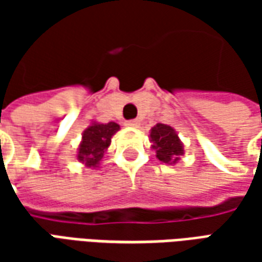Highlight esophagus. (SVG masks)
Masks as SVG:
<instances>
[{
	"instance_id": "esophagus-1",
	"label": "esophagus",
	"mask_w": 262,
	"mask_h": 262,
	"mask_svg": "<svg viewBox=\"0 0 262 262\" xmlns=\"http://www.w3.org/2000/svg\"><path fill=\"white\" fill-rule=\"evenodd\" d=\"M126 126H130V127H137V126L140 125V122L137 119H130V120H126Z\"/></svg>"
}]
</instances>
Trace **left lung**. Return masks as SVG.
<instances>
[{"label": "left lung", "instance_id": "1", "mask_svg": "<svg viewBox=\"0 0 262 262\" xmlns=\"http://www.w3.org/2000/svg\"><path fill=\"white\" fill-rule=\"evenodd\" d=\"M150 137L154 143L153 148L156 150L157 159L163 163H177L184 153L178 135L171 126L159 123L151 129Z\"/></svg>", "mask_w": 262, "mask_h": 262}]
</instances>
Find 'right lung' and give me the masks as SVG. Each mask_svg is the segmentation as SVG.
I'll use <instances>...</instances> for the list:
<instances>
[{"label":"right lung","instance_id":"1","mask_svg":"<svg viewBox=\"0 0 262 262\" xmlns=\"http://www.w3.org/2000/svg\"><path fill=\"white\" fill-rule=\"evenodd\" d=\"M119 125L115 122L109 123H94L90 126L84 135L82 142L78 148V160L85 163L88 167H97L103 157L105 150L111 144V137L114 136L115 132H118Z\"/></svg>","mask_w":262,"mask_h":262}]
</instances>
